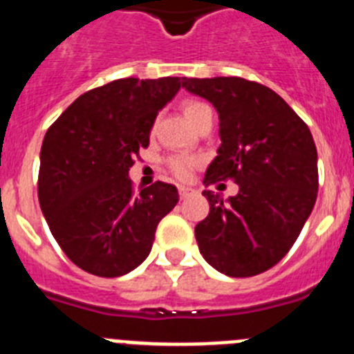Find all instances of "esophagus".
I'll return each instance as SVG.
<instances>
[{
    "label": "esophagus",
    "instance_id": "1",
    "mask_svg": "<svg viewBox=\"0 0 354 354\" xmlns=\"http://www.w3.org/2000/svg\"><path fill=\"white\" fill-rule=\"evenodd\" d=\"M192 193H195V189L189 186H179V195L180 198H186V196H189Z\"/></svg>",
    "mask_w": 354,
    "mask_h": 354
}]
</instances>
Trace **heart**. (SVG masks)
<instances>
[{
    "instance_id": "b5f03b06",
    "label": "heart",
    "mask_w": 354,
    "mask_h": 354,
    "mask_svg": "<svg viewBox=\"0 0 354 354\" xmlns=\"http://www.w3.org/2000/svg\"><path fill=\"white\" fill-rule=\"evenodd\" d=\"M205 111H211V108L202 101H186L183 104L184 117H186V120L189 122L192 126L196 122V118L202 117ZM196 162L198 161H196L195 158H187V156H171V158H168L167 165L177 177L184 179V177L189 175V171L193 170V167H195Z\"/></svg>"
}]
</instances>
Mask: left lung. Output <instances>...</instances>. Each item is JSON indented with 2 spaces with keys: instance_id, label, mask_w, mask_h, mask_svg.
Returning <instances> with one entry per match:
<instances>
[{
  "instance_id": "obj_1",
  "label": "left lung",
  "mask_w": 354,
  "mask_h": 354,
  "mask_svg": "<svg viewBox=\"0 0 354 354\" xmlns=\"http://www.w3.org/2000/svg\"><path fill=\"white\" fill-rule=\"evenodd\" d=\"M220 117L218 156L204 184L234 179L236 196L205 189L209 214L195 227L202 257L227 277H255L282 261L317 198L310 129L273 90L243 77H184Z\"/></svg>"
}]
</instances>
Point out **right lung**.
Masks as SVG:
<instances>
[{
    "label": "right lung",
    "mask_w": 354,
    "mask_h": 354,
    "mask_svg": "<svg viewBox=\"0 0 354 354\" xmlns=\"http://www.w3.org/2000/svg\"><path fill=\"white\" fill-rule=\"evenodd\" d=\"M180 77H126L72 102L40 149L39 202L53 237L77 268L97 277L129 273L149 257L159 221L179 202L154 183L136 193L133 158L149 147L158 113Z\"/></svg>",
    "instance_id": "1"
}]
</instances>
